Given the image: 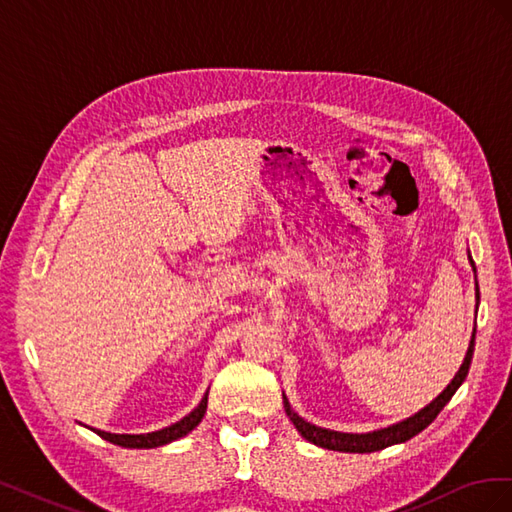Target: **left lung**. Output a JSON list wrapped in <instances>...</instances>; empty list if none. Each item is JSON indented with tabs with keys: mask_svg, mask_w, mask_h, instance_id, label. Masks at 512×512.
I'll return each instance as SVG.
<instances>
[{
	"mask_svg": "<svg viewBox=\"0 0 512 512\" xmlns=\"http://www.w3.org/2000/svg\"><path fill=\"white\" fill-rule=\"evenodd\" d=\"M470 258V265L474 269L476 275V267H474V260ZM478 301H480V292H478V284H476V309H478ZM474 339H476V329L472 331V339H470V346L466 352V359H463L459 371L455 374V378L451 380V384L446 386V389L431 401L429 406H425L423 410H418L414 416L406 418V421L395 423L391 427H384L378 431H369V433H342V431H333V429H324V427H316L312 423H307L305 418H301L297 412H292L288 399L284 395V408L286 414L292 421V425L297 427V431L301 436L312 442L320 448H329V451H339V453H374V451H382L386 446H393L399 442H406L410 438H414L416 433H421L425 427H429L433 423V418H436L442 408L451 401V397L455 395V391L466 380L468 371H470V363H472V354H474Z\"/></svg>",
	"mask_w": 512,
	"mask_h": 512,
	"instance_id": "left-lung-1",
	"label": "left lung"
}]
</instances>
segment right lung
<instances>
[{
	"label": "right lung",
	"instance_id": "right-lung-1",
	"mask_svg": "<svg viewBox=\"0 0 512 512\" xmlns=\"http://www.w3.org/2000/svg\"><path fill=\"white\" fill-rule=\"evenodd\" d=\"M207 395L209 391L205 393V397L200 399V404L188 414L183 416L181 421L173 423L170 427H164L160 431H151V433H136V436H132V433H108V431H100V429H94L100 438H104L106 442H113L117 446H123V448H156V446H164L168 442H175L183 436H188V433L198 427V423L203 421V416L207 412Z\"/></svg>",
	"mask_w": 512,
	"mask_h": 512
}]
</instances>
